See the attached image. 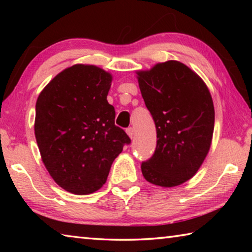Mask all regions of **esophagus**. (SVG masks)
Here are the masks:
<instances>
[{
    "mask_svg": "<svg viewBox=\"0 0 252 252\" xmlns=\"http://www.w3.org/2000/svg\"><path fill=\"white\" fill-rule=\"evenodd\" d=\"M126 133H127V135H129L130 136V138L132 139V138H133V135H134V129H133V127H127V129H126Z\"/></svg>",
    "mask_w": 252,
    "mask_h": 252,
    "instance_id": "1",
    "label": "esophagus"
}]
</instances>
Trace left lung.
<instances>
[{
    "instance_id": "left-lung-1",
    "label": "left lung",
    "mask_w": 252,
    "mask_h": 252,
    "mask_svg": "<svg viewBox=\"0 0 252 252\" xmlns=\"http://www.w3.org/2000/svg\"><path fill=\"white\" fill-rule=\"evenodd\" d=\"M139 87L157 130V147L141 170L147 181L176 187L192 178L210 149L215 108L203 81L178 61L138 72Z\"/></svg>"
}]
</instances>
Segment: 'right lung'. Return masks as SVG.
<instances>
[{"label":"right lung","instance_id":"right-lung-1","mask_svg":"<svg viewBox=\"0 0 252 252\" xmlns=\"http://www.w3.org/2000/svg\"><path fill=\"white\" fill-rule=\"evenodd\" d=\"M112 76L94 65L75 64L43 89L35 105V138L51 177L74 194L99 190L111 165L131 143L114 125L106 101Z\"/></svg>","mask_w":252,"mask_h":252}]
</instances>
